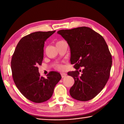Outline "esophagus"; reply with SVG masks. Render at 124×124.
<instances>
[{"mask_svg":"<svg viewBox=\"0 0 124 124\" xmlns=\"http://www.w3.org/2000/svg\"><path fill=\"white\" fill-rule=\"evenodd\" d=\"M61 75L62 78H65L67 75V73H61Z\"/></svg>","mask_w":124,"mask_h":124,"instance_id":"1","label":"esophagus"}]
</instances>
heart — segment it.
<instances>
[{
  "mask_svg": "<svg viewBox=\"0 0 124 124\" xmlns=\"http://www.w3.org/2000/svg\"><path fill=\"white\" fill-rule=\"evenodd\" d=\"M63 41H63V40H59V41H57L56 45H59V44H60L61 43H63ZM63 68H64L63 65L62 64H57L56 65V69H63Z\"/></svg>",
  "mask_w": 124,
  "mask_h": 124,
  "instance_id": "b5f03b06",
  "label": "heart"
}]
</instances>
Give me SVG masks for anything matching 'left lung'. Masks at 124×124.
Returning <instances> with one entry per match:
<instances>
[{
	"label": "left lung",
	"mask_w": 124,
	"mask_h": 124,
	"mask_svg": "<svg viewBox=\"0 0 124 124\" xmlns=\"http://www.w3.org/2000/svg\"><path fill=\"white\" fill-rule=\"evenodd\" d=\"M62 36L69 45L70 62L75 71L68 72L75 80L70 89L72 97L78 101H89L95 97L106 85L110 77L112 56L103 37L86 27L61 30ZM83 69L81 75L78 70Z\"/></svg>",
	"instance_id": "left-lung-1"
}]
</instances>
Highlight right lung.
I'll return each instance as SVG.
<instances>
[{
    "instance_id": "right-lung-1",
    "label": "right lung",
    "mask_w": 124,
    "mask_h": 124,
    "mask_svg": "<svg viewBox=\"0 0 124 124\" xmlns=\"http://www.w3.org/2000/svg\"><path fill=\"white\" fill-rule=\"evenodd\" d=\"M55 32L37 31L23 37L12 57V76L16 86L23 96L35 103L51 98L61 79L60 73L55 71L49 72L46 78L41 77L37 67L43 62L45 41Z\"/></svg>"
}]
</instances>
